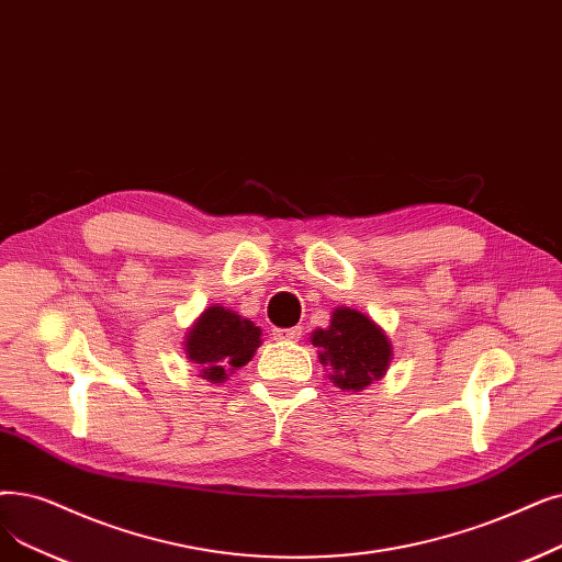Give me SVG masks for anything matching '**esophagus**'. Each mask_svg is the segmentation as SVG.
<instances>
[{
	"label": "esophagus",
	"instance_id": "34e87169",
	"mask_svg": "<svg viewBox=\"0 0 562 562\" xmlns=\"http://www.w3.org/2000/svg\"><path fill=\"white\" fill-rule=\"evenodd\" d=\"M273 337L280 341H294L301 337V328H276Z\"/></svg>",
	"mask_w": 562,
	"mask_h": 562
}]
</instances>
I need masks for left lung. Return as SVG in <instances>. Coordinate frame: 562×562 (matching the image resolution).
Masks as SVG:
<instances>
[{"instance_id":"8db88e82","label":"left lung","mask_w":562,"mask_h":562,"mask_svg":"<svg viewBox=\"0 0 562 562\" xmlns=\"http://www.w3.org/2000/svg\"><path fill=\"white\" fill-rule=\"evenodd\" d=\"M312 345L319 347L324 368L333 370V383L353 393L379 381L393 356V347L383 330L368 316L349 307L335 310L330 326L314 330Z\"/></svg>"}]
</instances>
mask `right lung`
<instances>
[{
	"mask_svg": "<svg viewBox=\"0 0 562 562\" xmlns=\"http://www.w3.org/2000/svg\"><path fill=\"white\" fill-rule=\"evenodd\" d=\"M261 330L225 307H209L186 339V356L202 368V376L223 383L227 374L246 364L261 345Z\"/></svg>",
	"mask_w": 562,
	"mask_h": 562,
	"instance_id": "1",
	"label": "right lung"
}]
</instances>
